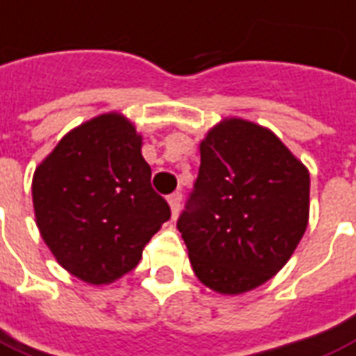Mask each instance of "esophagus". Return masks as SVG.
Returning <instances> with one entry per match:
<instances>
[{
    "label": "esophagus",
    "instance_id": "esophagus-1",
    "mask_svg": "<svg viewBox=\"0 0 356 356\" xmlns=\"http://www.w3.org/2000/svg\"><path fill=\"white\" fill-rule=\"evenodd\" d=\"M168 204H170V210H172V219H175L176 216H178V212H180L181 195H180V193L168 195Z\"/></svg>",
    "mask_w": 356,
    "mask_h": 356
}]
</instances>
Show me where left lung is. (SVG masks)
<instances>
[{"label": "left lung", "instance_id": "left-lung-1", "mask_svg": "<svg viewBox=\"0 0 356 356\" xmlns=\"http://www.w3.org/2000/svg\"><path fill=\"white\" fill-rule=\"evenodd\" d=\"M308 216V168L272 131L231 118L200 143L199 176L176 227L200 282L240 295L282 270Z\"/></svg>", "mask_w": 356, "mask_h": 356}]
</instances>
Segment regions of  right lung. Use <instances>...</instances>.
Returning <instances> with one entry per match:
<instances>
[{
    "mask_svg": "<svg viewBox=\"0 0 356 356\" xmlns=\"http://www.w3.org/2000/svg\"><path fill=\"white\" fill-rule=\"evenodd\" d=\"M140 146L133 124L103 114L67 133L33 175L42 240L82 282L103 285L131 272L170 219Z\"/></svg>",
    "mask_w": 356,
    "mask_h": 356,
    "instance_id": "add662e5",
    "label": "right lung"
}]
</instances>
